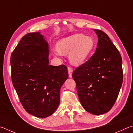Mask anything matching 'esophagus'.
Returning a JSON list of instances; mask_svg holds the SVG:
<instances>
[{
    "label": "esophagus",
    "mask_w": 133,
    "mask_h": 133,
    "mask_svg": "<svg viewBox=\"0 0 133 133\" xmlns=\"http://www.w3.org/2000/svg\"><path fill=\"white\" fill-rule=\"evenodd\" d=\"M67 70H68V73H69V77H71L72 73H73V69H72L71 67H68V68H67Z\"/></svg>",
    "instance_id": "obj_1"
}]
</instances>
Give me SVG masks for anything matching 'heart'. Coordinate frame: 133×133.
I'll return each instance as SVG.
<instances>
[{
	"instance_id": "heart-1",
	"label": "heart",
	"mask_w": 133,
	"mask_h": 133,
	"mask_svg": "<svg viewBox=\"0 0 133 133\" xmlns=\"http://www.w3.org/2000/svg\"><path fill=\"white\" fill-rule=\"evenodd\" d=\"M93 47V41L90 37L83 34H76L60 40L57 48L53 53L60 57L62 54H69V58L74 64H80L84 62Z\"/></svg>"
}]
</instances>
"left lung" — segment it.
Returning a JSON list of instances; mask_svg holds the SVG:
<instances>
[{"label":"left lung","mask_w":133,"mask_h":133,"mask_svg":"<svg viewBox=\"0 0 133 133\" xmlns=\"http://www.w3.org/2000/svg\"><path fill=\"white\" fill-rule=\"evenodd\" d=\"M97 46L91 57L73 71L81 104L90 113L100 115L110 111L117 98L123 73L120 52L106 33L94 29Z\"/></svg>","instance_id":"left-lung-1"}]
</instances>
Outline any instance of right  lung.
<instances>
[{
    "label": "right lung",
    "mask_w": 133,
    "mask_h": 133,
    "mask_svg": "<svg viewBox=\"0 0 133 133\" xmlns=\"http://www.w3.org/2000/svg\"><path fill=\"white\" fill-rule=\"evenodd\" d=\"M49 46L39 32L22 38L10 57L11 77L26 111L40 118L54 113L60 103V90L68 78L64 64H49Z\"/></svg>",
    "instance_id": "add662e5"
}]
</instances>
